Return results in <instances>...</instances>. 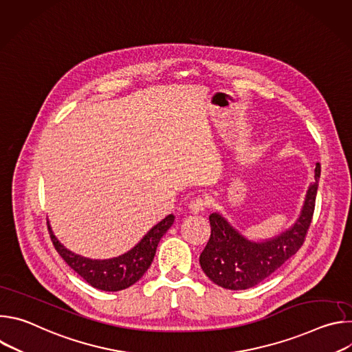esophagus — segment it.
<instances>
[{"label":"esophagus","mask_w":352,"mask_h":352,"mask_svg":"<svg viewBox=\"0 0 352 352\" xmlns=\"http://www.w3.org/2000/svg\"><path fill=\"white\" fill-rule=\"evenodd\" d=\"M206 208H208V200L204 197H195L193 200H190V204H189V210L193 214L205 212Z\"/></svg>","instance_id":"1"}]
</instances>
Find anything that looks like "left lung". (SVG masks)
I'll use <instances>...</instances> for the list:
<instances>
[{
  "mask_svg": "<svg viewBox=\"0 0 352 352\" xmlns=\"http://www.w3.org/2000/svg\"><path fill=\"white\" fill-rule=\"evenodd\" d=\"M320 164H316L299 219L288 231L266 242H250L239 235L220 214H210V238L199 256L205 274L227 289H246L266 280L304 245L312 223Z\"/></svg>",
  "mask_w": 352,
  "mask_h": 352,
  "instance_id": "obj_1",
  "label": "left lung"
}]
</instances>
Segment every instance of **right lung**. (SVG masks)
<instances>
[{
  "mask_svg": "<svg viewBox=\"0 0 352 352\" xmlns=\"http://www.w3.org/2000/svg\"><path fill=\"white\" fill-rule=\"evenodd\" d=\"M174 216L170 214L150 230L143 239L128 254L109 261H90L78 256L65 249L48 227L50 238L60 256L91 287L103 291H121L135 284L150 267L156 255L162 236L173 226ZM48 224V223H47Z\"/></svg>",
  "mask_w": 352,
  "mask_h": 352,
  "instance_id": "right-lung-1",
  "label": "right lung"
}]
</instances>
